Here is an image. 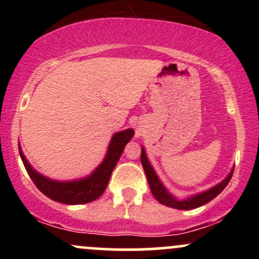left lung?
I'll use <instances>...</instances> for the list:
<instances>
[{
	"mask_svg": "<svg viewBox=\"0 0 259 259\" xmlns=\"http://www.w3.org/2000/svg\"><path fill=\"white\" fill-rule=\"evenodd\" d=\"M141 164H142V167H144L145 174H146V178L148 181V185H150L151 192H152L154 198H156L159 203L164 204V206H167V207L175 208V209H185V210L186 209H194V208L201 207V206H203V204L208 203L209 201H212L213 198H215L217 196L221 194L223 190L227 187V185L229 184V181H230L231 177H233V173H234V169H231V171L229 173L228 177L225 178L222 183H219L218 185L213 186L212 189L207 190V191H203V192H201V194L191 196V197L181 201V200H178V198H175L173 195L169 194V192L167 191V189H165V187L163 186V184L160 183L158 177H157L156 171L153 170L152 165H151V163L148 162L146 152H145L144 147L141 148Z\"/></svg>",
	"mask_w": 259,
	"mask_h": 259,
	"instance_id": "left-lung-1",
	"label": "left lung"
}]
</instances>
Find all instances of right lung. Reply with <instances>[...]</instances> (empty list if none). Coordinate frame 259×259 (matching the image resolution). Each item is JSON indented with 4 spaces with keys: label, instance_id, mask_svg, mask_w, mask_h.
Wrapping results in <instances>:
<instances>
[{
    "label": "right lung",
    "instance_id": "obj_1",
    "mask_svg": "<svg viewBox=\"0 0 259 259\" xmlns=\"http://www.w3.org/2000/svg\"><path fill=\"white\" fill-rule=\"evenodd\" d=\"M133 135V129H126L124 132L115 133L111 140V144H109L108 151H107L103 162L89 177L80 180L57 181L49 179V178L37 173L29 164V162L22 152L20 146L19 154L32 183L47 197L65 204L89 203V202L97 200L105 192L113 169L117 165L118 160H119L121 153L124 151V147L132 140Z\"/></svg>",
    "mask_w": 259,
    "mask_h": 259
}]
</instances>
